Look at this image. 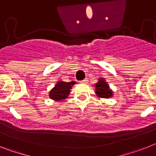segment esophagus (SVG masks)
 <instances>
[{
    "mask_svg": "<svg viewBox=\"0 0 156 156\" xmlns=\"http://www.w3.org/2000/svg\"><path fill=\"white\" fill-rule=\"evenodd\" d=\"M81 83H87V82H88V79H87V78H85L84 80H82V81H81Z\"/></svg>",
    "mask_w": 156,
    "mask_h": 156,
    "instance_id": "esophagus-1",
    "label": "esophagus"
}]
</instances>
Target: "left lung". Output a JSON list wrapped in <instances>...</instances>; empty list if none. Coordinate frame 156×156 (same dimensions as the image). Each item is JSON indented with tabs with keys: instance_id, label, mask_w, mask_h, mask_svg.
Returning a JSON list of instances; mask_svg holds the SVG:
<instances>
[{
	"instance_id": "left-lung-1",
	"label": "left lung",
	"mask_w": 156,
	"mask_h": 156,
	"mask_svg": "<svg viewBox=\"0 0 156 156\" xmlns=\"http://www.w3.org/2000/svg\"><path fill=\"white\" fill-rule=\"evenodd\" d=\"M94 87H95V94L98 98H110L113 96V92L105 78H99L98 82L94 85Z\"/></svg>"
}]
</instances>
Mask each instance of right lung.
I'll return each instance as SVG.
<instances>
[{
	"mask_svg": "<svg viewBox=\"0 0 156 156\" xmlns=\"http://www.w3.org/2000/svg\"><path fill=\"white\" fill-rule=\"evenodd\" d=\"M76 84L75 81L66 82L63 81H58L53 88L50 90L49 98L55 101H62L68 98L72 86Z\"/></svg>",
	"mask_w": 156,
	"mask_h": 156,
	"instance_id": "obj_1",
	"label": "right lung"
}]
</instances>
